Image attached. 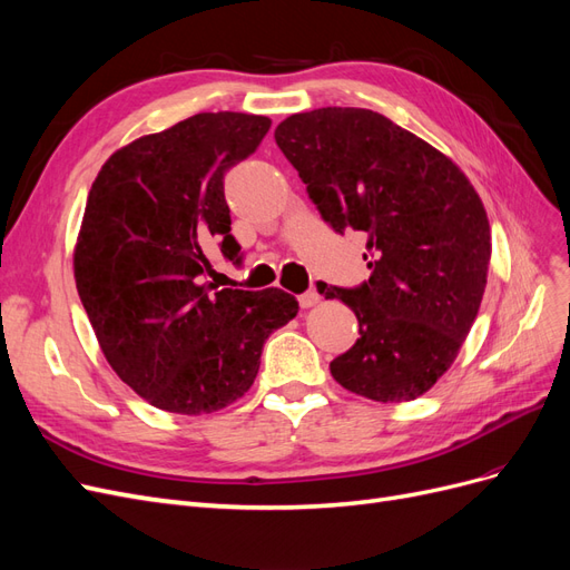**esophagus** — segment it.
Listing matches in <instances>:
<instances>
[{"label": "esophagus", "mask_w": 570, "mask_h": 570, "mask_svg": "<svg viewBox=\"0 0 570 570\" xmlns=\"http://www.w3.org/2000/svg\"><path fill=\"white\" fill-rule=\"evenodd\" d=\"M321 302V295L316 289H306L304 295H299V306L302 308H312V306H316Z\"/></svg>", "instance_id": "34e87169"}]
</instances>
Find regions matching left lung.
<instances>
[{"instance_id":"8db88e82","label":"left lung","mask_w":570,"mask_h":570,"mask_svg":"<svg viewBox=\"0 0 570 570\" xmlns=\"http://www.w3.org/2000/svg\"><path fill=\"white\" fill-rule=\"evenodd\" d=\"M275 142L335 233H366L371 278L318 283L358 321L335 381L373 402H411L454 364L488 285L490 223L459 166L383 114L325 107L285 118Z\"/></svg>"}]
</instances>
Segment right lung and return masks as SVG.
Returning a JSON list of instances; mask_svg holds the SVG:
<instances>
[{"label": "right lung", "instance_id": "obj_1", "mask_svg": "<svg viewBox=\"0 0 570 570\" xmlns=\"http://www.w3.org/2000/svg\"><path fill=\"white\" fill-rule=\"evenodd\" d=\"M268 128L266 116H189L114 151L92 183L76 287L111 368L151 406L202 416L233 404L252 387L268 335L299 312L278 287L204 283L212 247L243 262L223 176Z\"/></svg>", "mask_w": 570, "mask_h": 570}]
</instances>
